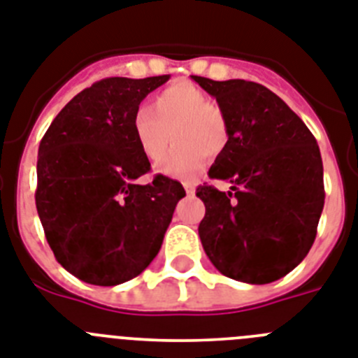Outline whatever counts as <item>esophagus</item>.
Listing matches in <instances>:
<instances>
[{
  "instance_id": "34e87169",
  "label": "esophagus",
  "mask_w": 358,
  "mask_h": 358,
  "mask_svg": "<svg viewBox=\"0 0 358 358\" xmlns=\"http://www.w3.org/2000/svg\"><path fill=\"white\" fill-rule=\"evenodd\" d=\"M182 186H185V190H186V194H194L195 192V185L194 182H182Z\"/></svg>"
}]
</instances>
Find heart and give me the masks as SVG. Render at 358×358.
Masks as SVG:
<instances>
[{
  "label": "heart",
  "mask_w": 358,
  "mask_h": 358,
  "mask_svg": "<svg viewBox=\"0 0 358 358\" xmlns=\"http://www.w3.org/2000/svg\"><path fill=\"white\" fill-rule=\"evenodd\" d=\"M136 143L146 159L159 161L157 172L176 179H194L203 172L208 155L221 154L230 139V127L222 108L188 81L170 85L152 99L150 108L137 110L132 121Z\"/></svg>",
  "instance_id": "heart-1"
}]
</instances>
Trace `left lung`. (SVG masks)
<instances>
[{"label":"left lung","mask_w":358,"mask_h":358,"mask_svg":"<svg viewBox=\"0 0 358 358\" xmlns=\"http://www.w3.org/2000/svg\"><path fill=\"white\" fill-rule=\"evenodd\" d=\"M213 96L230 127L210 168L231 192L197 186L206 206L203 248L230 279L268 284L297 266L315 241L324 208V170L313 134L279 96L253 81L192 76Z\"/></svg>","instance_id":"left-lung-1"}]
</instances>
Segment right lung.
I'll return each instance as SVG.
<instances>
[{
    "instance_id": "obj_1",
    "label": "right lung",
    "mask_w": 358,
    "mask_h": 358,
    "mask_svg": "<svg viewBox=\"0 0 358 358\" xmlns=\"http://www.w3.org/2000/svg\"><path fill=\"white\" fill-rule=\"evenodd\" d=\"M170 76L106 78L66 103L39 143L36 208L61 266L96 286L141 273L161 250L181 182L137 179L150 161L134 137L141 101Z\"/></svg>"
}]
</instances>
